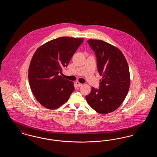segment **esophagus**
I'll return each instance as SVG.
<instances>
[{
    "label": "esophagus",
    "instance_id": "34e87169",
    "mask_svg": "<svg viewBox=\"0 0 157 157\" xmlns=\"http://www.w3.org/2000/svg\"><path fill=\"white\" fill-rule=\"evenodd\" d=\"M75 85H76V86H77V87H79V86H81L82 85V83H80V82H78V81H77V82H75Z\"/></svg>",
    "mask_w": 157,
    "mask_h": 157
}]
</instances>
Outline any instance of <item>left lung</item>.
Here are the masks:
<instances>
[{
	"mask_svg": "<svg viewBox=\"0 0 157 157\" xmlns=\"http://www.w3.org/2000/svg\"><path fill=\"white\" fill-rule=\"evenodd\" d=\"M97 58L98 72L102 76L99 88H92L86 99L95 111L106 114L118 109L124 102L130 86L127 60L117 47L101 40H88Z\"/></svg>",
	"mask_w": 157,
	"mask_h": 157,
	"instance_id": "8db88e82",
	"label": "left lung"
}]
</instances>
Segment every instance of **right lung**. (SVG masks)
Here are the masks:
<instances>
[{
	"mask_svg": "<svg viewBox=\"0 0 157 157\" xmlns=\"http://www.w3.org/2000/svg\"><path fill=\"white\" fill-rule=\"evenodd\" d=\"M83 41V38L58 37L41 45L33 54L28 70L30 89L46 108H58L75 90L74 82L63 78L62 71Z\"/></svg>",
	"mask_w": 157,
	"mask_h": 157,
	"instance_id": "1",
	"label": "right lung"
}]
</instances>
